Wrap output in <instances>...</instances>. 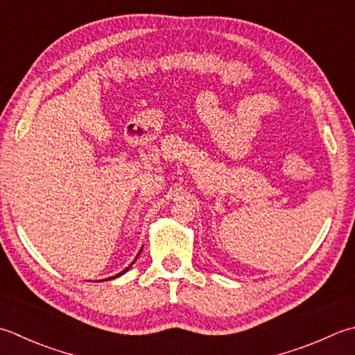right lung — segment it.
<instances>
[{
  "label": "right lung",
  "instance_id": "add662e5",
  "mask_svg": "<svg viewBox=\"0 0 355 355\" xmlns=\"http://www.w3.org/2000/svg\"><path fill=\"white\" fill-rule=\"evenodd\" d=\"M140 252H141V249H140ZM140 252H138V255H140ZM138 255H137V257H135V260H137V259H138ZM135 260H134V261H135ZM134 261H132V263H130V265H129V266H128V268H126V269H123V270H121V272H120V274H116V275H112V277H109V279H106V280H114V279H118V277H121V275H123V274H126V272H128V270H129V269H130V266H132V265H134Z\"/></svg>",
  "mask_w": 355,
  "mask_h": 355
}]
</instances>
